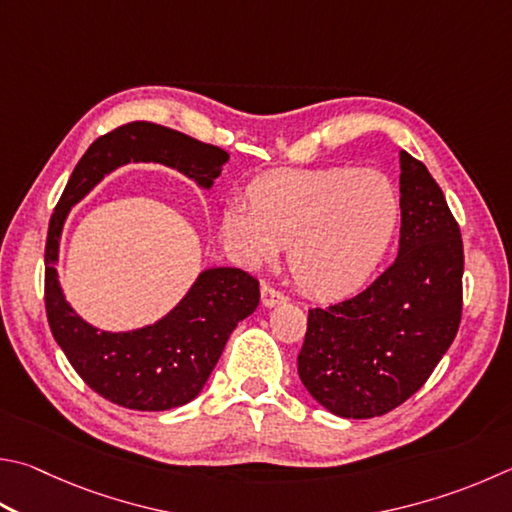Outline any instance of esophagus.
<instances>
[{
    "label": "esophagus",
    "instance_id": "34e87169",
    "mask_svg": "<svg viewBox=\"0 0 512 512\" xmlns=\"http://www.w3.org/2000/svg\"><path fill=\"white\" fill-rule=\"evenodd\" d=\"M282 302H286V295L284 293H280V291H277V288L268 286V284L262 286V304L264 306H268V309H271V306H277V304H282Z\"/></svg>",
    "mask_w": 512,
    "mask_h": 512
}]
</instances>
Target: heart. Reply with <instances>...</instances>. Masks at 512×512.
Wrapping results in <instances>:
<instances>
[{
	"mask_svg": "<svg viewBox=\"0 0 512 512\" xmlns=\"http://www.w3.org/2000/svg\"><path fill=\"white\" fill-rule=\"evenodd\" d=\"M403 219L401 192L387 174L356 167L273 170L221 215L226 244L248 262L288 246L295 284L318 297L365 286L392 250Z\"/></svg>",
	"mask_w": 512,
	"mask_h": 512,
	"instance_id": "obj_1",
	"label": "heart"
}]
</instances>
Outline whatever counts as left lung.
Segmentation results:
<instances>
[{
    "mask_svg": "<svg viewBox=\"0 0 512 512\" xmlns=\"http://www.w3.org/2000/svg\"><path fill=\"white\" fill-rule=\"evenodd\" d=\"M396 262L365 291L309 309L297 374L322 407L374 418L416 394L450 349L463 309V241L439 183L401 152Z\"/></svg>",
    "mask_w": 512,
    "mask_h": 512,
    "instance_id": "1",
    "label": "left lung"
}]
</instances>
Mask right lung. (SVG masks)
<instances>
[{
  "mask_svg": "<svg viewBox=\"0 0 512 512\" xmlns=\"http://www.w3.org/2000/svg\"><path fill=\"white\" fill-rule=\"evenodd\" d=\"M228 159V152L217 145L136 120L89 145L55 206L44 248L46 318L71 367L111 403L138 412H163L197 398L230 333L257 309L259 282L241 268H208L159 322L125 333L100 331L82 320L62 295L55 262L64 219L73 203L120 165L161 163L210 188Z\"/></svg>",
  "mask_w": 512,
  "mask_h": 512,
  "instance_id": "1",
  "label": "right lung"
}]
</instances>
